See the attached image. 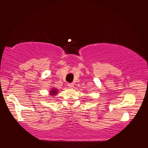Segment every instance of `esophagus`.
Instances as JSON below:
<instances>
[{
  "instance_id": "obj_1",
  "label": "esophagus",
  "mask_w": 148,
  "mask_h": 148,
  "mask_svg": "<svg viewBox=\"0 0 148 148\" xmlns=\"http://www.w3.org/2000/svg\"><path fill=\"white\" fill-rule=\"evenodd\" d=\"M68 86L70 88H73L74 87V84H73V83H69Z\"/></svg>"
}]
</instances>
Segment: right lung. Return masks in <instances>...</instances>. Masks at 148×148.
<instances>
[{"label": "right lung", "instance_id": "add662e5", "mask_svg": "<svg viewBox=\"0 0 148 148\" xmlns=\"http://www.w3.org/2000/svg\"><path fill=\"white\" fill-rule=\"evenodd\" d=\"M57 93H58V90H57V89L54 88H53L50 90V92H49V95L52 96H55V95H57Z\"/></svg>", "mask_w": 148, "mask_h": 148}]
</instances>
